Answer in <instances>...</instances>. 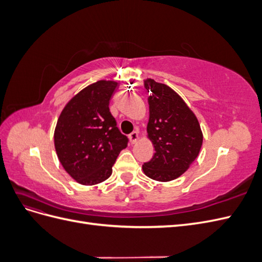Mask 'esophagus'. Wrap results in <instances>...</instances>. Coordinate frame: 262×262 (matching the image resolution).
<instances>
[{
	"mask_svg": "<svg viewBox=\"0 0 262 262\" xmlns=\"http://www.w3.org/2000/svg\"><path fill=\"white\" fill-rule=\"evenodd\" d=\"M138 138H139V134H138V132H137V131H133L132 133H130L129 139H130L131 144H134V143H136V142L138 141Z\"/></svg>",
	"mask_w": 262,
	"mask_h": 262,
	"instance_id": "34e87169",
	"label": "esophagus"
}]
</instances>
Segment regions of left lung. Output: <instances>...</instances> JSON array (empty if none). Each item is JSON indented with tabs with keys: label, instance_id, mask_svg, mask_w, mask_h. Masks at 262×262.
<instances>
[{
	"label": "left lung",
	"instance_id": "8db88e82",
	"mask_svg": "<svg viewBox=\"0 0 262 262\" xmlns=\"http://www.w3.org/2000/svg\"><path fill=\"white\" fill-rule=\"evenodd\" d=\"M145 89L150 93L147 133L155 154L142 168L149 178L170 181L181 176L199 155L201 128L184 99L169 86L148 78Z\"/></svg>",
	"mask_w": 262,
	"mask_h": 262
}]
</instances>
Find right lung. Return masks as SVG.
Segmentation results:
<instances>
[{
  "instance_id": "obj_1",
  "label": "right lung",
  "mask_w": 262,
  "mask_h": 262,
  "mask_svg": "<svg viewBox=\"0 0 262 262\" xmlns=\"http://www.w3.org/2000/svg\"><path fill=\"white\" fill-rule=\"evenodd\" d=\"M118 86L98 81L71 99L58 119L54 146L59 161L78 184L92 186L108 179L129 139L118 129L109 101Z\"/></svg>"
}]
</instances>
